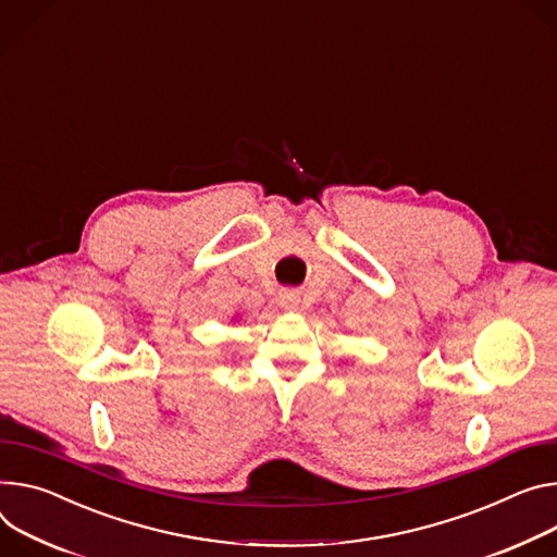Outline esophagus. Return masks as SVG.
<instances>
[{
  "label": "esophagus",
  "mask_w": 557,
  "mask_h": 557,
  "mask_svg": "<svg viewBox=\"0 0 557 557\" xmlns=\"http://www.w3.org/2000/svg\"><path fill=\"white\" fill-rule=\"evenodd\" d=\"M280 305L284 309H297L301 305V297H299V290H282L280 293Z\"/></svg>",
  "instance_id": "1"
}]
</instances>
